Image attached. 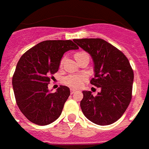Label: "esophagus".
Segmentation results:
<instances>
[{
    "instance_id": "1",
    "label": "esophagus",
    "mask_w": 149,
    "mask_h": 149,
    "mask_svg": "<svg viewBox=\"0 0 149 149\" xmlns=\"http://www.w3.org/2000/svg\"><path fill=\"white\" fill-rule=\"evenodd\" d=\"M76 91V90H74V89H70V94L72 95V94H74V92Z\"/></svg>"
}]
</instances>
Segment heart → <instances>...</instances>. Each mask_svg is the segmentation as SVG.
Masks as SVG:
<instances>
[{"label": "heart", "mask_w": 149, "mask_h": 149, "mask_svg": "<svg viewBox=\"0 0 149 149\" xmlns=\"http://www.w3.org/2000/svg\"><path fill=\"white\" fill-rule=\"evenodd\" d=\"M85 56H89L86 52H78L74 54V58L75 59L78 61H79L80 59H82L83 57ZM64 58L61 60L60 65L63 66V63H64ZM86 80V76L85 74H70L68 75L64 79V83H66V85H68L72 87H79L83 85V83H85V81Z\"/></svg>", "instance_id": "1"}]
</instances>
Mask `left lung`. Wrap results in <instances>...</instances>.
Listing matches in <instances>:
<instances>
[{"instance_id":"left-lung-1","label":"left lung","mask_w":149,"mask_h":149,"mask_svg":"<svg viewBox=\"0 0 149 149\" xmlns=\"http://www.w3.org/2000/svg\"><path fill=\"white\" fill-rule=\"evenodd\" d=\"M74 42L91 56L95 78L91 83L101 88L96 96L83 91L80 103L83 113L99 125L115 123L127 110L132 100L134 74L129 61L103 39H74Z\"/></svg>"}]
</instances>
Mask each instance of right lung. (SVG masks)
I'll return each mask as SVG.
<instances>
[{
  "label": "right lung",
  "instance_id": "1",
  "mask_svg": "<svg viewBox=\"0 0 149 149\" xmlns=\"http://www.w3.org/2000/svg\"><path fill=\"white\" fill-rule=\"evenodd\" d=\"M79 47L70 40H49L37 44L19 59L12 83L16 102L22 114L38 125H47L62 113L70 96L69 87L48 89L49 75L58 70L64 53Z\"/></svg>",
  "mask_w": 149,
  "mask_h": 149
}]
</instances>
